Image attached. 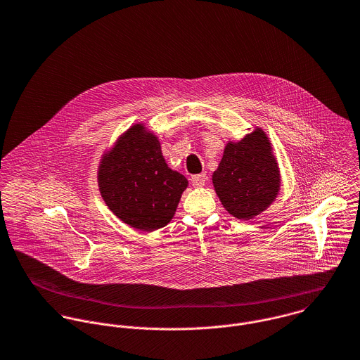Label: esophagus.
<instances>
[{
	"mask_svg": "<svg viewBox=\"0 0 360 360\" xmlns=\"http://www.w3.org/2000/svg\"><path fill=\"white\" fill-rule=\"evenodd\" d=\"M206 179H207V177H206L205 173L195 174V176L191 177V183H193L194 187H202V186H205Z\"/></svg>",
	"mask_w": 360,
	"mask_h": 360,
	"instance_id": "34e87169",
	"label": "esophagus"
}]
</instances>
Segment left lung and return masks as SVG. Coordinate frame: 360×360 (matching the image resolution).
<instances>
[{
  "instance_id": "left-lung-1",
  "label": "left lung",
  "mask_w": 360,
  "mask_h": 360,
  "mask_svg": "<svg viewBox=\"0 0 360 360\" xmlns=\"http://www.w3.org/2000/svg\"><path fill=\"white\" fill-rule=\"evenodd\" d=\"M212 181L226 210L237 219L250 220L270 205L280 190V172L264 131L257 129L229 143Z\"/></svg>"
}]
</instances>
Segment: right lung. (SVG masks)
<instances>
[{
	"mask_svg": "<svg viewBox=\"0 0 360 360\" xmlns=\"http://www.w3.org/2000/svg\"><path fill=\"white\" fill-rule=\"evenodd\" d=\"M187 179L169 169L154 134L130 127L103 156L98 186L108 207L126 224L154 231L166 226L187 188Z\"/></svg>",
	"mask_w": 360,
	"mask_h": 360,
	"instance_id": "right-lung-1",
	"label": "right lung"
}]
</instances>
